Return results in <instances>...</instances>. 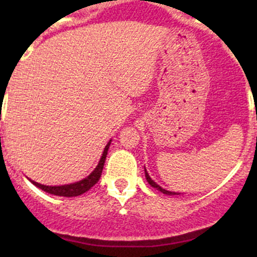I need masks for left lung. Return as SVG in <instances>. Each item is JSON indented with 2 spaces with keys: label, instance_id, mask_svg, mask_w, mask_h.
I'll return each instance as SVG.
<instances>
[{
  "label": "left lung",
  "instance_id": "1",
  "mask_svg": "<svg viewBox=\"0 0 257 257\" xmlns=\"http://www.w3.org/2000/svg\"><path fill=\"white\" fill-rule=\"evenodd\" d=\"M144 172H145V179H147V181H148V183H149L150 185L153 186V188H155V189H157V190L162 191V193H163V194H165V195H179V194H180V193H175V191H169V190H165V189H163L162 186H160V185H158V184L155 183V181L153 180L152 178H150V175L148 174V172H147V169H145V167H144Z\"/></svg>",
  "mask_w": 257,
  "mask_h": 257
}]
</instances>
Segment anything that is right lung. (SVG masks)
<instances>
[{"mask_svg":"<svg viewBox=\"0 0 257 257\" xmlns=\"http://www.w3.org/2000/svg\"><path fill=\"white\" fill-rule=\"evenodd\" d=\"M110 142L112 141L108 142V144L105 145L104 150H103L102 157H100V160H99V163H98L97 167H95V169L93 170V172L90 173L87 178L82 179V180L76 181V183H72V184H64V185H56V186L43 185V184L37 183V181H35V180H31V179H30V181L33 184V185H36L37 188L42 189V190L46 191V193L52 194V195L66 196V198H72V196L82 195V194H84L85 191L89 190L93 185H95V184L98 183V180H99L100 175H102L103 167H104L105 158H107Z\"/></svg>","mask_w":257,"mask_h":257,"instance_id":"1","label":"right lung"}]
</instances>
